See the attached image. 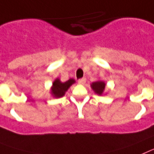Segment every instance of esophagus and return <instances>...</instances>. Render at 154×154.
Returning <instances> with one entry per match:
<instances>
[{
  "instance_id": "obj_1",
  "label": "esophagus",
  "mask_w": 154,
  "mask_h": 154,
  "mask_svg": "<svg viewBox=\"0 0 154 154\" xmlns=\"http://www.w3.org/2000/svg\"><path fill=\"white\" fill-rule=\"evenodd\" d=\"M85 83H86V78H81L78 80L79 85H85Z\"/></svg>"
}]
</instances>
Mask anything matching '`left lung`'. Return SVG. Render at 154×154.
I'll return each mask as SVG.
<instances>
[{"label": "left lung", "instance_id": "obj_1", "mask_svg": "<svg viewBox=\"0 0 154 154\" xmlns=\"http://www.w3.org/2000/svg\"><path fill=\"white\" fill-rule=\"evenodd\" d=\"M105 87H106V84H105V81H101V80H99V81H97L91 84V88L94 91V92L96 94L100 96L103 95L104 93H105Z\"/></svg>", "mask_w": 154, "mask_h": 154}]
</instances>
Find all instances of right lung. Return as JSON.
Returning <instances> with one entry per match:
<instances>
[{
	"label": "right lung",
	"mask_w": 154,
	"mask_h": 154,
	"mask_svg": "<svg viewBox=\"0 0 154 154\" xmlns=\"http://www.w3.org/2000/svg\"><path fill=\"white\" fill-rule=\"evenodd\" d=\"M75 83L76 81L73 78H69L65 82H62L60 78H56L53 81V85L50 88V94L55 98L63 97L70 86Z\"/></svg>",
	"instance_id": "add662e5"
}]
</instances>
